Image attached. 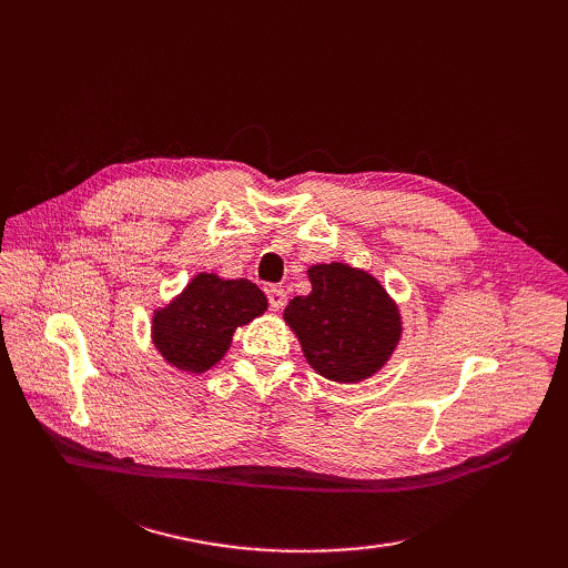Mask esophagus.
I'll return each instance as SVG.
<instances>
[{
    "mask_svg": "<svg viewBox=\"0 0 568 568\" xmlns=\"http://www.w3.org/2000/svg\"><path fill=\"white\" fill-rule=\"evenodd\" d=\"M267 301H270L272 311H282V307L286 305V291L282 286H270L267 288Z\"/></svg>",
    "mask_w": 568,
    "mask_h": 568,
    "instance_id": "esophagus-1",
    "label": "esophagus"
}]
</instances>
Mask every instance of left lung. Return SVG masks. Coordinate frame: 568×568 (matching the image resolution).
I'll return each instance as SVG.
<instances>
[{"instance_id": "8db88e82", "label": "left lung", "mask_w": 568, "mask_h": 568, "mask_svg": "<svg viewBox=\"0 0 568 568\" xmlns=\"http://www.w3.org/2000/svg\"><path fill=\"white\" fill-rule=\"evenodd\" d=\"M313 291L288 301L284 322L324 379L357 384L379 372L398 346V305L369 272L346 263L307 270Z\"/></svg>"}]
</instances>
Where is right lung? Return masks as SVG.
<instances>
[{
	"instance_id": "obj_1",
	"label": "right lung",
	"mask_w": 568,
	"mask_h": 568,
	"mask_svg": "<svg viewBox=\"0 0 568 568\" xmlns=\"http://www.w3.org/2000/svg\"><path fill=\"white\" fill-rule=\"evenodd\" d=\"M267 311V298L248 280L201 272L178 298L153 313V346L170 365L203 374L225 357L234 329Z\"/></svg>"
}]
</instances>
